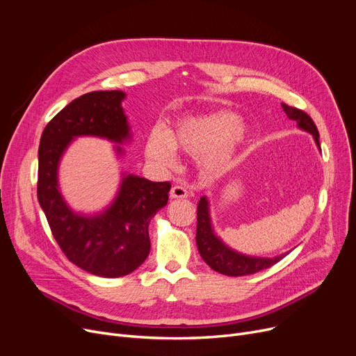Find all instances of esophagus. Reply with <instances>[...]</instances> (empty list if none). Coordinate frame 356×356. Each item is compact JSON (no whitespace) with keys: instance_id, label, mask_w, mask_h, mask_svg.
Masks as SVG:
<instances>
[{"instance_id":"34e87169","label":"esophagus","mask_w":356,"mask_h":356,"mask_svg":"<svg viewBox=\"0 0 356 356\" xmlns=\"http://www.w3.org/2000/svg\"><path fill=\"white\" fill-rule=\"evenodd\" d=\"M188 196H189L188 191H186V188H183V186H180V184L173 186L172 191H170V197L172 199H186Z\"/></svg>"}]
</instances>
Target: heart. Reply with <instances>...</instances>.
<instances>
[{"label": "heart", "instance_id": "b5f03b06", "mask_svg": "<svg viewBox=\"0 0 356 356\" xmlns=\"http://www.w3.org/2000/svg\"><path fill=\"white\" fill-rule=\"evenodd\" d=\"M248 125L231 111L184 117L168 129L154 128L145 140V156L160 167L175 164V148L196 157L203 173H225L248 140Z\"/></svg>", "mask_w": 356, "mask_h": 356}]
</instances>
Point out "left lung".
Segmentation results:
<instances>
[{"instance_id":"1","label":"left lung","mask_w":356,"mask_h":356,"mask_svg":"<svg viewBox=\"0 0 356 356\" xmlns=\"http://www.w3.org/2000/svg\"><path fill=\"white\" fill-rule=\"evenodd\" d=\"M282 106L286 112V115L290 120L296 121L298 128L312 134L317 148H321L319 131H317V127L314 125L313 120L306 114V112H303L302 109L289 106L286 104H282ZM196 245L200 257L212 270L220 274L231 275V277L250 275L264 268H268L277 264L280 259H283L290 252L289 251L273 258L252 257V255L238 252L236 250L227 245L213 228L212 218H211V202L208 196H202L197 203Z\"/></svg>"}]
</instances>
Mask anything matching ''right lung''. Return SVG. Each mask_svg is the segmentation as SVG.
<instances>
[{
	"instance_id": "add662e5",
	"label": "right lung",
	"mask_w": 356,
	"mask_h": 356,
	"mask_svg": "<svg viewBox=\"0 0 356 356\" xmlns=\"http://www.w3.org/2000/svg\"><path fill=\"white\" fill-rule=\"evenodd\" d=\"M122 90H95L72 101L44 128L39 147L37 197L54 239L79 268L105 278L137 270L149 254L148 225L168 200V181H152L121 170L118 191L98 212L69 207L59 184V165L79 137L114 143L118 159L133 138L122 108Z\"/></svg>"
}]
</instances>
